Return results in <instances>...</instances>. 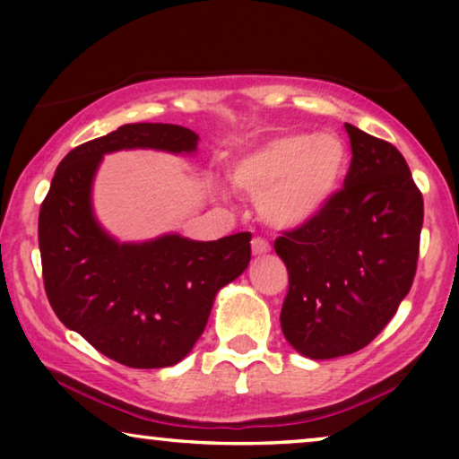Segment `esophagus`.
<instances>
[{
    "mask_svg": "<svg viewBox=\"0 0 459 459\" xmlns=\"http://www.w3.org/2000/svg\"><path fill=\"white\" fill-rule=\"evenodd\" d=\"M250 247H253V255H267L269 250H272V244H269L265 238H259V236L253 238Z\"/></svg>",
    "mask_w": 459,
    "mask_h": 459,
    "instance_id": "1",
    "label": "esophagus"
}]
</instances>
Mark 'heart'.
<instances>
[{"instance_id": "heart-1", "label": "heart", "mask_w": 459, "mask_h": 459, "mask_svg": "<svg viewBox=\"0 0 459 459\" xmlns=\"http://www.w3.org/2000/svg\"><path fill=\"white\" fill-rule=\"evenodd\" d=\"M347 167L349 150L338 134L284 131L238 160L231 181L259 200L261 215L275 228H297L330 203Z\"/></svg>"}]
</instances>
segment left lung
Here are the masks:
<instances>
[{"instance_id": "8db88e82", "label": "left lung", "mask_w": 459, "mask_h": 459, "mask_svg": "<svg viewBox=\"0 0 459 459\" xmlns=\"http://www.w3.org/2000/svg\"><path fill=\"white\" fill-rule=\"evenodd\" d=\"M344 129L353 156L342 187L316 217L273 242L288 269L281 332L311 359L372 342L418 267L424 200L403 154L353 125Z\"/></svg>"}]
</instances>
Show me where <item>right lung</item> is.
<instances>
[{
  "label": "right lung",
  "instance_id": "1",
  "mask_svg": "<svg viewBox=\"0 0 459 459\" xmlns=\"http://www.w3.org/2000/svg\"><path fill=\"white\" fill-rule=\"evenodd\" d=\"M198 135L169 123H129L71 150L39 211L43 286L62 324L127 368H167L204 332L215 294L250 261V234L212 242L162 236L118 244L91 215V179L106 152H192Z\"/></svg>",
  "mask_w": 459,
  "mask_h": 459
}]
</instances>
